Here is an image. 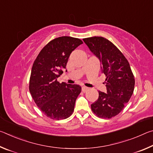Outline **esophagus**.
I'll return each mask as SVG.
<instances>
[{
  "label": "esophagus",
  "instance_id": "obj_1",
  "mask_svg": "<svg viewBox=\"0 0 153 153\" xmlns=\"http://www.w3.org/2000/svg\"><path fill=\"white\" fill-rule=\"evenodd\" d=\"M82 90L83 92H86V91H88V88H87L86 86H83L82 88Z\"/></svg>",
  "mask_w": 153,
  "mask_h": 153
}]
</instances>
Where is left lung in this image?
<instances>
[{"instance_id":"left-lung-1","label":"left lung","mask_w":153,"mask_h":153,"mask_svg":"<svg viewBox=\"0 0 153 153\" xmlns=\"http://www.w3.org/2000/svg\"><path fill=\"white\" fill-rule=\"evenodd\" d=\"M90 51L99 59L106 76L107 92H98V98L91 105L98 117L110 119L118 115L133 94L135 80L127 60L113 44L103 37L83 39Z\"/></svg>"}]
</instances>
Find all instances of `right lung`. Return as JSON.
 Masks as SVG:
<instances>
[{
    "label": "right lung",
    "mask_w": 153,
    "mask_h": 153,
    "mask_svg": "<svg viewBox=\"0 0 153 153\" xmlns=\"http://www.w3.org/2000/svg\"><path fill=\"white\" fill-rule=\"evenodd\" d=\"M83 44L78 38L62 36L49 42L33 62L30 92L42 112L53 120H65L74 110L82 88L77 84H60L57 77L63 73L71 52Z\"/></svg>",
    "instance_id": "obj_1"
}]
</instances>
